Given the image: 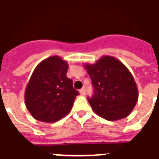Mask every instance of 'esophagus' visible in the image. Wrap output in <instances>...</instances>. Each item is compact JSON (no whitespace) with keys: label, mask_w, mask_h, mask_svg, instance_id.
<instances>
[{"label":"esophagus","mask_w":159,"mask_h":159,"mask_svg":"<svg viewBox=\"0 0 159 159\" xmlns=\"http://www.w3.org/2000/svg\"><path fill=\"white\" fill-rule=\"evenodd\" d=\"M80 94L82 95H86V89L85 88H82L80 90Z\"/></svg>","instance_id":"34e87169"}]
</instances>
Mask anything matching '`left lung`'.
Listing matches in <instances>:
<instances>
[{"label": "left lung", "mask_w": 159, "mask_h": 159, "mask_svg": "<svg viewBox=\"0 0 159 159\" xmlns=\"http://www.w3.org/2000/svg\"><path fill=\"white\" fill-rule=\"evenodd\" d=\"M84 67L94 88L92 96L87 98L93 111L109 121L127 117L138 100L137 86L128 68L112 56Z\"/></svg>", "instance_id": "1"}]
</instances>
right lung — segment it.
<instances>
[{
	"label": "right lung",
	"mask_w": 159,
	"mask_h": 159,
	"mask_svg": "<svg viewBox=\"0 0 159 159\" xmlns=\"http://www.w3.org/2000/svg\"><path fill=\"white\" fill-rule=\"evenodd\" d=\"M68 68V63L56 55L36 67L24 96L26 107L35 119L55 122L70 112L79 92L67 77Z\"/></svg>",
	"instance_id": "obj_1"
}]
</instances>
